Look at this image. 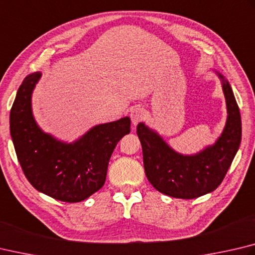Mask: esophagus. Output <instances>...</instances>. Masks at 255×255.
<instances>
[{
  "label": "esophagus",
  "mask_w": 255,
  "mask_h": 255,
  "mask_svg": "<svg viewBox=\"0 0 255 255\" xmlns=\"http://www.w3.org/2000/svg\"><path fill=\"white\" fill-rule=\"evenodd\" d=\"M145 110L141 107H133L130 112V119L133 126H137L141 120L145 119Z\"/></svg>",
  "instance_id": "34e87169"
}]
</instances>
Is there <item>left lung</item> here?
<instances>
[{
	"label": "left lung",
	"mask_w": 255,
	"mask_h": 255,
	"mask_svg": "<svg viewBox=\"0 0 255 255\" xmlns=\"http://www.w3.org/2000/svg\"><path fill=\"white\" fill-rule=\"evenodd\" d=\"M214 72L221 80L228 113L223 131L214 143L196 154L184 155L145 123L137 126L147 178L157 191L167 196L191 200L215 191L239 150L242 138L239 106L230 82L221 72Z\"/></svg>",
	"instance_id": "1"
}]
</instances>
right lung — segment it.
Masks as SVG:
<instances>
[{
    "instance_id": "1",
    "label": "right lung",
    "mask_w": 255,
    "mask_h": 255,
    "mask_svg": "<svg viewBox=\"0 0 255 255\" xmlns=\"http://www.w3.org/2000/svg\"><path fill=\"white\" fill-rule=\"evenodd\" d=\"M42 73L27 76L10 113V133L18 163L36 191L54 200L77 203L104 186L109 159L130 132V118L99 124L71 142L42 130L32 112V94Z\"/></svg>"
}]
</instances>
